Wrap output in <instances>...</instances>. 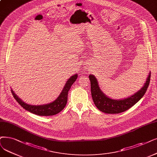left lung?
<instances>
[{
    "mask_svg": "<svg viewBox=\"0 0 157 157\" xmlns=\"http://www.w3.org/2000/svg\"><path fill=\"white\" fill-rule=\"evenodd\" d=\"M89 78L91 82V96L96 107L105 113L117 114L131 108L145 95L149 84L151 73H149L144 86L139 91L126 98L121 100L111 99L105 95L100 89L96 77L93 75H90Z\"/></svg>",
    "mask_w": 157,
    "mask_h": 157,
    "instance_id": "obj_1",
    "label": "left lung"
}]
</instances>
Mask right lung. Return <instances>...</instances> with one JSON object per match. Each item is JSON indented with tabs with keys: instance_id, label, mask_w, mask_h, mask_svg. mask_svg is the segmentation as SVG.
<instances>
[{
	"instance_id": "right-lung-1",
	"label": "right lung",
	"mask_w": 157,
	"mask_h": 157,
	"mask_svg": "<svg viewBox=\"0 0 157 157\" xmlns=\"http://www.w3.org/2000/svg\"><path fill=\"white\" fill-rule=\"evenodd\" d=\"M77 74H75L69 78L58 98L56 99L55 101L49 104L39 105H29L24 102L22 100H21L18 98V97L16 95V94L12 90L11 93L15 99L17 101V102L26 110L32 113L33 114L39 116L55 115L59 113V112H60L65 108L67 101L68 91L70 90L72 84L77 78Z\"/></svg>"
}]
</instances>
